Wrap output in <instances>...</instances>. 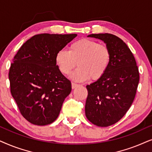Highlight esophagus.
I'll list each match as a JSON object with an SVG mask.
<instances>
[{
	"label": "esophagus",
	"mask_w": 152,
	"mask_h": 152,
	"mask_svg": "<svg viewBox=\"0 0 152 152\" xmlns=\"http://www.w3.org/2000/svg\"><path fill=\"white\" fill-rule=\"evenodd\" d=\"M78 86V84L74 83H72V89H75Z\"/></svg>",
	"instance_id": "1"
}]
</instances>
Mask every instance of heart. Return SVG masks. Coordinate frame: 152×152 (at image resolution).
I'll return each instance as SVG.
<instances>
[{"label": "heart", "mask_w": 152, "mask_h": 152, "mask_svg": "<svg viewBox=\"0 0 152 152\" xmlns=\"http://www.w3.org/2000/svg\"><path fill=\"white\" fill-rule=\"evenodd\" d=\"M56 63L63 74L69 75L76 65L79 68L72 75L75 81L100 79L106 73L111 60L110 48L93 39L83 38L60 50L56 55ZM78 64H77V63Z\"/></svg>", "instance_id": "obj_1"}]
</instances>
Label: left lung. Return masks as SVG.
Instances as JSON below:
<instances>
[{
  "label": "left lung",
  "mask_w": 152,
  "mask_h": 152,
  "mask_svg": "<svg viewBox=\"0 0 152 152\" xmlns=\"http://www.w3.org/2000/svg\"><path fill=\"white\" fill-rule=\"evenodd\" d=\"M110 48L111 60L100 79L86 86L88 91L85 111L88 120L101 127L120 120L134 100L139 72L131 50L120 38L112 34H91Z\"/></svg>",
  "instance_id": "1"
}]
</instances>
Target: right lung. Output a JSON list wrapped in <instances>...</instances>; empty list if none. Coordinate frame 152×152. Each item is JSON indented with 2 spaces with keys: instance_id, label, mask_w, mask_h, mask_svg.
Masks as SVG:
<instances>
[{
  "instance_id": "1",
  "label": "right lung",
  "mask_w": 152,
  "mask_h": 152,
  "mask_svg": "<svg viewBox=\"0 0 152 152\" xmlns=\"http://www.w3.org/2000/svg\"><path fill=\"white\" fill-rule=\"evenodd\" d=\"M77 34H40L27 40L18 50L9 72L10 90L28 122L38 126L58 118L72 84L56 63V53Z\"/></svg>"
}]
</instances>
